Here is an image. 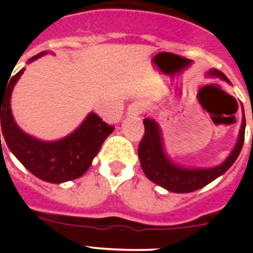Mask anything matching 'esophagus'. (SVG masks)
Returning <instances> with one entry per match:
<instances>
[{
	"instance_id": "1",
	"label": "esophagus",
	"mask_w": 253,
	"mask_h": 253,
	"mask_svg": "<svg viewBox=\"0 0 253 253\" xmlns=\"http://www.w3.org/2000/svg\"><path fill=\"white\" fill-rule=\"evenodd\" d=\"M143 110H144V105H143L142 102H133V104L128 107V115L137 116L139 115V114H142Z\"/></svg>"
}]
</instances>
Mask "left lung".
<instances>
[{
	"instance_id": "1",
	"label": "left lung",
	"mask_w": 253,
	"mask_h": 253,
	"mask_svg": "<svg viewBox=\"0 0 253 253\" xmlns=\"http://www.w3.org/2000/svg\"><path fill=\"white\" fill-rule=\"evenodd\" d=\"M208 76L220 78L223 81L231 84L224 73L218 69H210ZM143 123H144L146 131H144V137L140 140L139 148H138L140 166H142L143 172L152 182L169 190V191H172V193L184 194L196 191V190L207 186L219 176H222L236 162L243 147V142H245L246 119L245 113H243L238 139H237L236 146L232 149L231 154L218 166L208 167V169H200V167L190 169V167L178 166L169 160L165 151L162 131L156 120L147 118L143 120Z\"/></svg>"
}]
</instances>
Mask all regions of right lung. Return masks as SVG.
Returning <instances> with one entry per match:
<instances>
[{"mask_svg": "<svg viewBox=\"0 0 253 253\" xmlns=\"http://www.w3.org/2000/svg\"><path fill=\"white\" fill-rule=\"evenodd\" d=\"M46 53L42 51L34 55L28 63ZM24 71L25 68L12 76L6 88L0 90L1 129L8 149L28 171L40 180L62 184L81 177L90 169L102 143L113 133L114 126L102 122L95 113H90L75 131L62 139L46 142L26 134L13 119L10 102L13 87Z\"/></svg>", "mask_w": 253, "mask_h": 253, "instance_id": "1", "label": "right lung"}]
</instances>
